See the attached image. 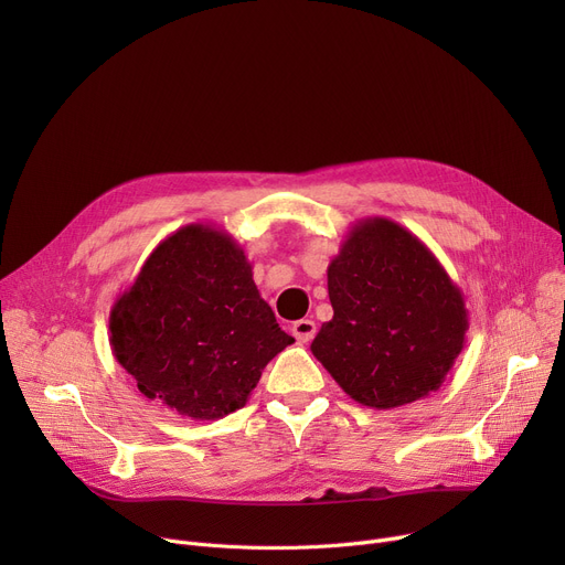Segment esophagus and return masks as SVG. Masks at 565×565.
Returning <instances> with one entry per match:
<instances>
[{"label":"esophagus","instance_id":"esophagus-1","mask_svg":"<svg viewBox=\"0 0 565 565\" xmlns=\"http://www.w3.org/2000/svg\"><path fill=\"white\" fill-rule=\"evenodd\" d=\"M292 337L298 339V343H309L316 337V322L309 318L292 322Z\"/></svg>","mask_w":565,"mask_h":565}]
</instances>
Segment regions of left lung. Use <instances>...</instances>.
Returning a JSON list of instances; mask_svg holds the SVG:
<instances>
[{"label": "left lung", "mask_w": 565, "mask_h": 565, "mask_svg": "<svg viewBox=\"0 0 565 565\" xmlns=\"http://www.w3.org/2000/svg\"><path fill=\"white\" fill-rule=\"evenodd\" d=\"M328 290L334 316L311 352L352 401L392 409L441 387L469 318L417 235L387 217L360 220L328 267Z\"/></svg>", "instance_id": "obj_1"}]
</instances>
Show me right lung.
Masks as SVG:
<instances>
[{
	"label": "right lung",
	"instance_id": "obj_1",
	"mask_svg": "<svg viewBox=\"0 0 565 565\" xmlns=\"http://www.w3.org/2000/svg\"><path fill=\"white\" fill-rule=\"evenodd\" d=\"M292 341L243 247L207 224L167 235L109 313L111 352L139 392L196 422L245 407L267 362Z\"/></svg>",
	"mask_w": 565,
	"mask_h": 565
}]
</instances>
